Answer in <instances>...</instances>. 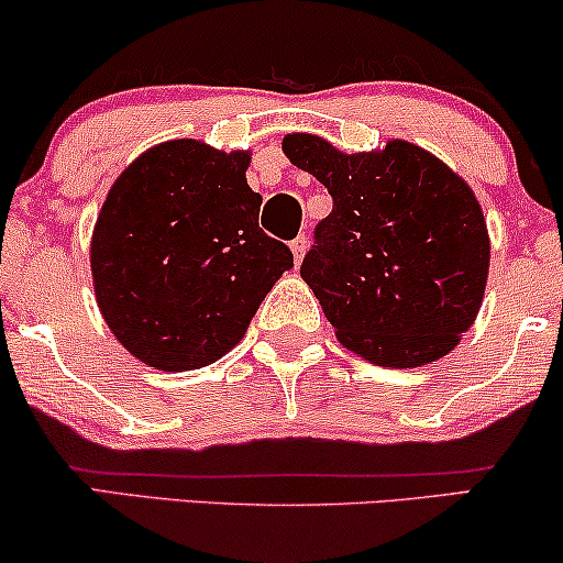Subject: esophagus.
<instances>
[{
    "mask_svg": "<svg viewBox=\"0 0 563 563\" xmlns=\"http://www.w3.org/2000/svg\"><path fill=\"white\" fill-rule=\"evenodd\" d=\"M289 247H291V255H295V264H299V261L305 258V253H308L310 238H308V235H297V238L289 243Z\"/></svg>",
    "mask_w": 563,
    "mask_h": 563,
    "instance_id": "esophagus-1",
    "label": "esophagus"
}]
</instances>
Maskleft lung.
I'll use <instances>...</instances> for the list:
<instances>
[{
  "label": "left lung",
  "instance_id": "1",
  "mask_svg": "<svg viewBox=\"0 0 563 563\" xmlns=\"http://www.w3.org/2000/svg\"><path fill=\"white\" fill-rule=\"evenodd\" d=\"M282 150L333 196L299 276L341 344L398 369L450 354L478 316L492 255L471 186L400 139L344 155L323 136L287 134Z\"/></svg>",
  "mask_w": 563,
  "mask_h": 563
}]
</instances>
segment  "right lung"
Listing matches in <instances>:
<instances>
[{"instance_id":"add662e5","label":"right lung","mask_w":563,"mask_h":563,"mask_svg":"<svg viewBox=\"0 0 563 563\" xmlns=\"http://www.w3.org/2000/svg\"><path fill=\"white\" fill-rule=\"evenodd\" d=\"M243 150L175 139L123 170L92 230L90 266L108 328L139 362L199 369L240 344L291 251L258 228Z\"/></svg>"}]
</instances>
